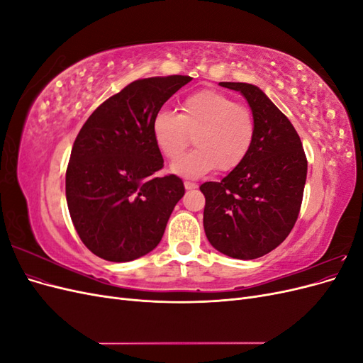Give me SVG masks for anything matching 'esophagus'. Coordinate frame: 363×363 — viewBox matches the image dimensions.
Returning <instances> with one entry per match:
<instances>
[{"instance_id": "1", "label": "esophagus", "mask_w": 363, "mask_h": 363, "mask_svg": "<svg viewBox=\"0 0 363 363\" xmlns=\"http://www.w3.org/2000/svg\"><path fill=\"white\" fill-rule=\"evenodd\" d=\"M196 186H199V184L194 183V182H188V180H184V188H186V189H195Z\"/></svg>"}]
</instances>
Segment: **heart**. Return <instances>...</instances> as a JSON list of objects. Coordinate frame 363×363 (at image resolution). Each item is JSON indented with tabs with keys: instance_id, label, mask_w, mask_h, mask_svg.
I'll return each mask as SVG.
<instances>
[{
	"instance_id": "1",
	"label": "heart",
	"mask_w": 363,
	"mask_h": 363,
	"mask_svg": "<svg viewBox=\"0 0 363 363\" xmlns=\"http://www.w3.org/2000/svg\"><path fill=\"white\" fill-rule=\"evenodd\" d=\"M152 138L164 157L175 160L190 145L197 148L175 162L171 169L184 177H200L216 168L236 169L252 147L256 121L248 107L213 89L183 98L180 113L162 108L152 116Z\"/></svg>"
}]
</instances>
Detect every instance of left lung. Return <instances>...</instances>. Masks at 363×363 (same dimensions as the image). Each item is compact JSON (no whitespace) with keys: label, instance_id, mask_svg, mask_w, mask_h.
<instances>
[{"label":"left lung","instance_id":"8db88e82","mask_svg":"<svg viewBox=\"0 0 363 363\" xmlns=\"http://www.w3.org/2000/svg\"><path fill=\"white\" fill-rule=\"evenodd\" d=\"M239 91L251 107L256 136L247 159L221 182L200 186L206 199L204 232L218 251L257 259L288 238L300 213L307 159L301 139L257 86L219 83Z\"/></svg>","mask_w":363,"mask_h":363}]
</instances>
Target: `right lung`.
<instances>
[{
	"mask_svg": "<svg viewBox=\"0 0 363 363\" xmlns=\"http://www.w3.org/2000/svg\"><path fill=\"white\" fill-rule=\"evenodd\" d=\"M189 75L140 79L98 106L72 145L67 201L82 242L95 256L130 262L155 250L184 194L177 175L157 177L163 157L152 116Z\"/></svg>",
	"mask_w": 363,
	"mask_h": 363,
	"instance_id": "right-lung-1",
	"label": "right lung"
}]
</instances>
